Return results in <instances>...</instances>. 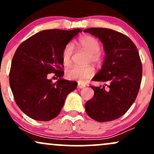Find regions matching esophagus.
<instances>
[{"instance_id": "1", "label": "esophagus", "mask_w": 154, "mask_h": 154, "mask_svg": "<svg viewBox=\"0 0 154 154\" xmlns=\"http://www.w3.org/2000/svg\"><path fill=\"white\" fill-rule=\"evenodd\" d=\"M85 87V85L78 83V88H79V89H82V88H84Z\"/></svg>"}]
</instances>
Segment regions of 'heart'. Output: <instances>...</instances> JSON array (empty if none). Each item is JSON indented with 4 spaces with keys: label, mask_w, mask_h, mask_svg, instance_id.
Masks as SVG:
<instances>
[{
    "label": "heart",
    "mask_w": 154,
    "mask_h": 154,
    "mask_svg": "<svg viewBox=\"0 0 154 154\" xmlns=\"http://www.w3.org/2000/svg\"><path fill=\"white\" fill-rule=\"evenodd\" d=\"M77 44L79 47L85 50L90 54L89 60L93 62H97L100 58L99 52L100 46L97 39L90 35H83L79 38ZM73 54V45L67 44L62 51V62L64 65H69L71 62V58ZM94 75V69L91 66L80 67L72 66L66 72V76L69 79L78 80L80 82H85L88 79Z\"/></svg>",
    "instance_id": "heart-1"
}]
</instances>
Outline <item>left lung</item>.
<instances>
[{"label":"left lung","mask_w":154,"mask_h":154,"mask_svg":"<svg viewBox=\"0 0 154 154\" xmlns=\"http://www.w3.org/2000/svg\"><path fill=\"white\" fill-rule=\"evenodd\" d=\"M83 32L99 39L106 54L93 80L106 84L91 87L94 96L85 105L86 113L99 122L112 121L128 111L138 93L143 71L138 51L126 35L113 29L88 28Z\"/></svg>","instance_id":"obj_1"}]
</instances>
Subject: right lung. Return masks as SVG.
Returning <instances> with one entry per match:
<instances>
[{
  "label": "right lung",
  "instance_id": "obj_1",
  "mask_svg": "<svg viewBox=\"0 0 154 154\" xmlns=\"http://www.w3.org/2000/svg\"><path fill=\"white\" fill-rule=\"evenodd\" d=\"M82 29H46L23 42L11 61L9 83L16 103L26 115L38 121L56 117L67 95L77 83L62 78V51ZM60 79L53 83L48 74Z\"/></svg>",
  "mask_w": 154,
  "mask_h": 154
}]
</instances>
